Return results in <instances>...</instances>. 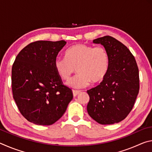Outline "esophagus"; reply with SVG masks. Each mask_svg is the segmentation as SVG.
<instances>
[{"mask_svg":"<svg viewBox=\"0 0 152 152\" xmlns=\"http://www.w3.org/2000/svg\"><path fill=\"white\" fill-rule=\"evenodd\" d=\"M72 93H73V96L75 97V96H76L77 95H78L79 93H80V91H72Z\"/></svg>","mask_w":152,"mask_h":152,"instance_id":"34e87169","label":"esophagus"}]
</instances>
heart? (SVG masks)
<instances>
[{
    "label": "heart",
    "mask_w": 152,
    "mask_h": 152,
    "mask_svg": "<svg viewBox=\"0 0 152 152\" xmlns=\"http://www.w3.org/2000/svg\"><path fill=\"white\" fill-rule=\"evenodd\" d=\"M109 57L103 47L78 43L66 50L65 58H56L53 66L58 76L64 80L70 79L76 68L78 74L67 84L74 88H82L103 80L109 69Z\"/></svg>",
    "instance_id": "b5f03b06"
}]
</instances>
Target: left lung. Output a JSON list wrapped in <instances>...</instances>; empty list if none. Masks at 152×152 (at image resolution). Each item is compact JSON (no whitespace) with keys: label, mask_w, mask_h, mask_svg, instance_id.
I'll return each instance as SVG.
<instances>
[{"label":"left lung","mask_w":152,"mask_h":152,"mask_svg":"<svg viewBox=\"0 0 152 152\" xmlns=\"http://www.w3.org/2000/svg\"><path fill=\"white\" fill-rule=\"evenodd\" d=\"M93 43L104 46L109 64L103 80L87 91V111L100 124H114L125 119L133 109L140 90L139 69L129 49L114 37L104 36Z\"/></svg>","instance_id":"left-lung-1"}]
</instances>
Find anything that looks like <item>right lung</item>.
Here are the masks:
<instances>
[{"mask_svg": "<svg viewBox=\"0 0 152 152\" xmlns=\"http://www.w3.org/2000/svg\"><path fill=\"white\" fill-rule=\"evenodd\" d=\"M66 43L64 40L31 43L20 51L12 65L13 99L23 116L34 124H53L73 98L72 90L64 85L53 66Z\"/></svg>", "mask_w": 152, "mask_h": 152, "instance_id": "obj_1", "label": "right lung"}]
</instances>
